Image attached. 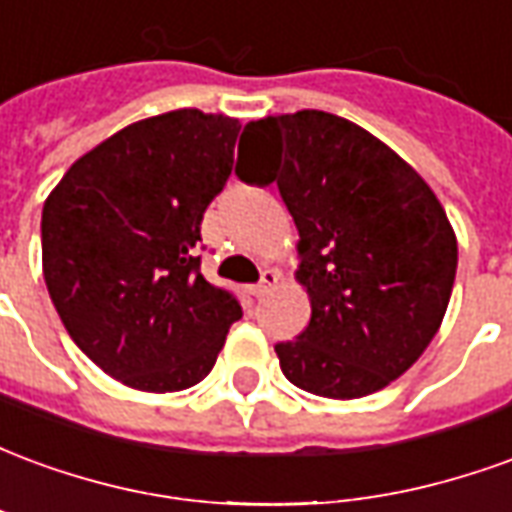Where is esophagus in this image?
Masks as SVG:
<instances>
[{
	"instance_id": "esophagus-1",
	"label": "esophagus",
	"mask_w": 512,
	"mask_h": 512,
	"mask_svg": "<svg viewBox=\"0 0 512 512\" xmlns=\"http://www.w3.org/2000/svg\"><path fill=\"white\" fill-rule=\"evenodd\" d=\"M279 282V271H274V268H263V274H260V282H257L255 288H252V293H255L257 299H263L266 293H271V288Z\"/></svg>"
}]
</instances>
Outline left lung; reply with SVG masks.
Returning <instances> with one entry per match:
<instances>
[{"mask_svg": "<svg viewBox=\"0 0 512 512\" xmlns=\"http://www.w3.org/2000/svg\"><path fill=\"white\" fill-rule=\"evenodd\" d=\"M235 175L277 183L299 227L310 326L277 343L290 384L334 400L403 376L439 332L458 244L425 180L345 117L304 109L246 123Z\"/></svg>", "mask_w": 512, "mask_h": 512, "instance_id": "1", "label": "left lung"}]
</instances>
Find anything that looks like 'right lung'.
<instances>
[{
	"label": "right lung",
	"instance_id": "add662e5",
	"mask_svg": "<svg viewBox=\"0 0 512 512\" xmlns=\"http://www.w3.org/2000/svg\"><path fill=\"white\" fill-rule=\"evenodd\" d=\"M238 120L178 109L117 131L43 205V277L73 343L142 392L200 384L241 318L200 274L202 213L233 172Z\"/></svg>",
	"mask_w": 512,
	"mask_h": 512
}]
</instances>
